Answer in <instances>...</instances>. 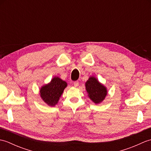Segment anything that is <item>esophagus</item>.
I'll use <instances>...</instances> for the list:
<instances>
[{
	"label": "esophagus",
	"mask_w": 151,
	"mask_h": 151,
	"mask_svg": "<svg viewBox=\"0 0 151 151\" xmlns=\"http://www.w3.org/2000/svg\"><path fill=\"white\" fill-rule=\"evenodd\" d=\"M73 84H74V86H75V87H77V86H78V85H79V82L78 81H76L74 82Z\"/></svg>",
	"instance_id": "esophagus-1"
}]
</instances>
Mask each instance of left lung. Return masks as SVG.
I'll return each mask as SVG.
<instances>
[{
	"label": "left lung",
	"mask_w": 151,
	"mask_h": 151,
	"mask_svg": "<svg viewBox=\"0 0 151 151\" xmlns=\"http://www.w3.org/2000/svg\"><path fill=\"white\" fill-rule=\"evenodd\" d=\"M86 89L89 99L95 104L104 101L107 95V89L94 76H90L86 82Z\"/></svg>",
	"instance_id": "1"
}]
</instances>
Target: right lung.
I'll list each match as a JSON object with an SVG mask.
<instances>
[{"instance_id": "obj_1", "label": "right lung", "mask_w": 151, "mask_h": 151, "mask_svg": "<svg viewBox=\"0 0 151 151\" xmlns=\"http://www.w3.org/2000/svg\"><path fill=\"white\" fill-rule=\"evenodd\" d=\"M67 86L66 82L58 76H55L49 84L41 88L40 91L41 98L50 106H54L58 102Z\"/></svg>"}]
</instances>
